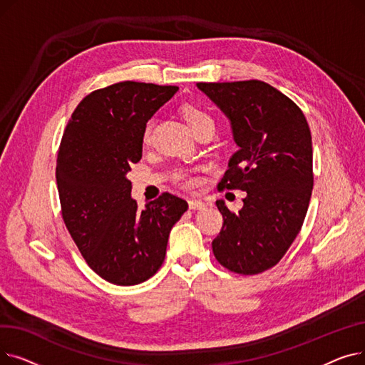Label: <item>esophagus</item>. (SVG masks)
Returning <instances> with one entry per match:
<instances>
[{
  "instance_id": "obj_1",
  "label": "esophagus",
  "mask_w": 365,
  "mask_h": 365,
  "mask_svg": "<svg viewBox=\"0 0 365 365\" xmlns=\"http://www.w3.org/2000/svg\"><path fill=\"white\" fill-rule=\"evenodd\" d=\"M187 204H189V208L190 210H201V208H204L205 207V204L202 202V201H200V200H189L187 201Z\"/></svg>"
}]
</instances>
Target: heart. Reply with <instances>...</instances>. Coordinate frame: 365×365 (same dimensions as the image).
<instances>
[{"mask_svg":"<svg viewBox=\"0 0 365 365\" xmlns=\"http://www.w3.org/2000/svg\"><path fill=\"white\" fill-rule=\"evenodd\" d=\"M182 115L183 118L186 120L187 125L190 127L195 134H200L201 131L205 130H215V120L212 117V113H210L207 109H204L202 106L197 105V103H185L182 106ZM152 127L153 123L149 120L142 131V140L143 143H148L150 140V134H152ZM176 180L179 183H182L183 186H192L194 180L185 176V175H176Z\"/></svg>","mask_w":365,"mask_h":365,"instance_id":"1","label":"heart"}]
</instances>
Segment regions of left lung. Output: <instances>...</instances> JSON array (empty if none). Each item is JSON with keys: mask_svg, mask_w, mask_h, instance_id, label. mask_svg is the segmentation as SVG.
Masks as SVG:
<instances>
[{"mask_svg": "<svg viewBox=\"0 0 365 365\" xmlns=\"http://www.w3.org/2000/svg\"><path fill=\"white\" fill-rule=\"evenodd\" d=\"M231 120L240 149L219 190H245L238 213L222 200L220 234L212 247L231 272L257 275L274 267L300 232L314 187L312 136L302 109L259 80L198 83Z\"/></svg>", "mask_w": 365, "mask_h": 365, "instance_id": "obj_1", "label": "left lung"}]
</instances>
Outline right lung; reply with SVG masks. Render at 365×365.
<instances>
[{
    "label": "right lung",
    "instance_id": "right-lung-1",
    "mask_svg": "<svg viewBox=\"0 0 365 365\" xmlns=\"http://www.w3.org/2000/svg\"><path fill=\"white\" fill-rule=\"evenodd\" d=\"M176 86L124 81L94 90L63 131L56 161L62 217L91 269L117 285H136L161 267L171 227L187 202L163 192L140 210L127 179L142 158V131Z\"/></svg>",
    "mask_w": 365,
    "mask_h": 365
}]
</instances>
